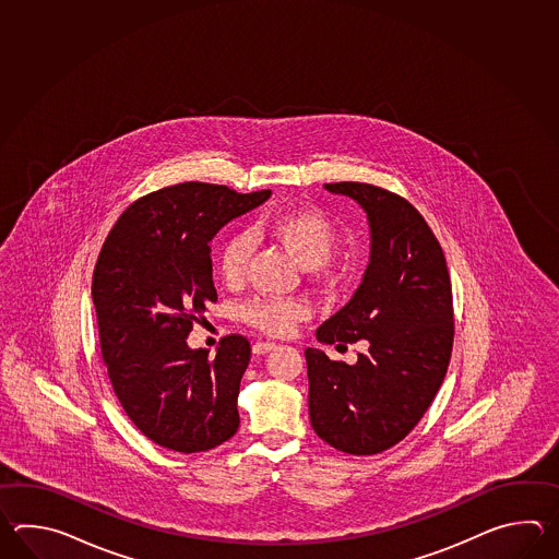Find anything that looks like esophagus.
<instances>
[{"instance_id": "1", "label": "esophagus", "mask_w": 559, "mask_h": 559, "mask_svg": "<svg viewBox=\"0 0 559 559\" xmlns=\"http://www.w3.org/2000/svg\"><path fill=\"white\" fill-rule=\"evenodd\" d=\"M275 347H277V345H275L274 342H255L251 349H253L255 356H265V354L274 352Z\"/></svg>"}]
</instances>
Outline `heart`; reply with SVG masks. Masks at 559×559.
<instances>
[{
  "instance_id": "obj_1",
  "label": "heart",
  "mask_w": 559,
  "mask_h": 559,
  "mask_svg": "<svg viewBox=\"0 0 559 559\" xmlns=\"http://www.w3.org/2000/svg\"><path fill=\"white\" fill-rule=\"evenodd\" d=\"M250 234L251 238L267 239L284 248L297 263L308 267L316 282L330 285L335 280L332 255L340 243V229L321 210L304 207L265 217L250 227ZM251 251L253 246L246 234H236L224 241L217 255V267L226 284L238 285L243 280ZM308 306L299 299L258 297L239 309L243 323L274 337L294 333L297 323L308 320Z\"/></svg>"
}]
</instances>
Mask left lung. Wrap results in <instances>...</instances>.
Wrapping results in <instances>:
<instances>
[{
  "label": "left lung",
  "mask_w": 559,
  "mask_h": 559,
  "mask_svg": "<svg viewBox=\"0 0 559 559\" xmlns=\"http://www.w3.org/2000/svg\"><path fill=\"white\" fill-rule=\"evenodd\" d=\"M368 214L371 255L345 308L318 328L323 344L366 342L354 366L308 347L309 419L332 448L385 452L416 428L453 347V297L440 241L402 195L361 181L325 183Z\"/></svg>",
  "instance_id": "obj_1"
}]
</instances>
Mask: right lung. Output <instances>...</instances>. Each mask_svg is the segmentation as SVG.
<instances>
[{
	"mask_svg": "<svg viewBox=\"0 0 559 559\" xmlns=\"http://www.w3.org/2000/svg\"><path fill=\"white\" fill-rule=\"evenodd\" d=\"M270 193L202 181L147 193L97 255L92 297L107 378L135 428L162 448L207 452L238 431L248 337H222L214 357L186 340L217 301L210 241Z\"/></svg>",
	"mask_w": 559,
	"mask_h": 559,
	"instance_id": "add662e5",
	"label": "right lung"
}]
</instances>
